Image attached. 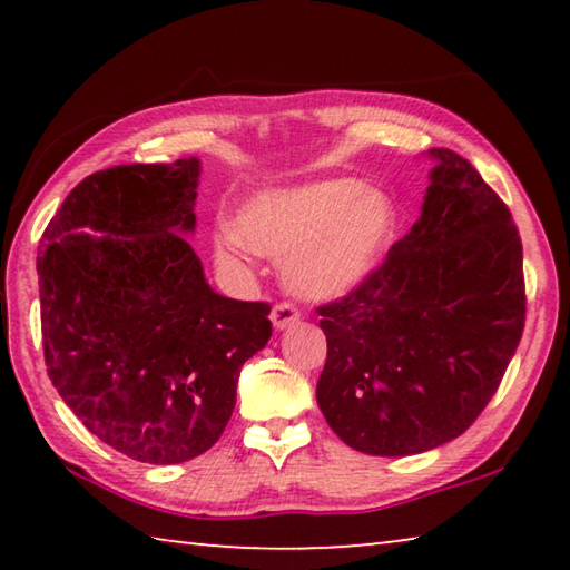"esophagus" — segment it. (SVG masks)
Segmentation results:
<instances>
[{
    "label": "esophagus",
    "instance_id": "1",
    "mask_svg": "<svg viewBox=\"0 0 570 570\" xmlns=\"http://www.w3.org/2000/svg\"><path fill=\"white\" fill-rule=\"evenodd\" d=\"M298 316H302L298 306H294L292 302H282V304L274 306L272 322H274L276 330H286V326H292L294 322H298Z\"/></svg>",
    "mask_w": 570,
    "mask_h": 570
}]
</instances>
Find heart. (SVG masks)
Returning <instances> with one entry per match:
<instances>
[{
	"label": "heart",
	"mask_w": 570,
	"mask_h": 570,
	"mask_svg": "<svg viewBox=\"0 0 570 570\" xmlns=\"http://www.w3.org/2000/svg\"><path fill=\"white\" fill-rule=\"evenodd\" d=\"M392 200L360 178H330L272 190L238 214V236L262 254L286 259L288 286L308 298H334L360 286L382 264L394 236ZM236 262L234 240L218 244Z\"/></svg>",
	"instance_id": "obj_1"
}]
</instances>
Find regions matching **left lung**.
<instances>
[{
    "label": "left lung",
    "mask_w": 570,
    "mask_h": 570,
    "mask_svg": "<svg viewBox=\"0 0 570 570\" xmlns=\"http://www.w3.org/2000/svg\"><path fill=\"white\" fill-rule=\"evenodd\" d=\"M422 214L384 262L316 306V402L346 445L402 458L445 445L488 407L525 326L523 244L472 163L432 148Z\"/></svg>",
    "instance_id": "obj_1"
}]
</instances>
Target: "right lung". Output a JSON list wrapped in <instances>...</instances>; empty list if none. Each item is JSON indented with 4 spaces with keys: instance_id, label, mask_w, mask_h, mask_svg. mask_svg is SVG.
Segmentation results:
<instances>
[{
    "instance_id": "obj_1",
    "label": "right lung",
    "mask_w": 570,
    "mask_h": 570,
    "mask_svg": "<svg viewBox=\"0 0 570 570\" xmlns=\"http://www.w3.org/2000/svg\"><path fill=\"white\" fill-rule=\"evenodd\" d=\"M198 173L196 158L92 173L37 256L55 390L95 438L150 465L216 445L240 366L272 336V306L216 294L183 236L196 226Z\"/></svg>"
}]
</instances>
